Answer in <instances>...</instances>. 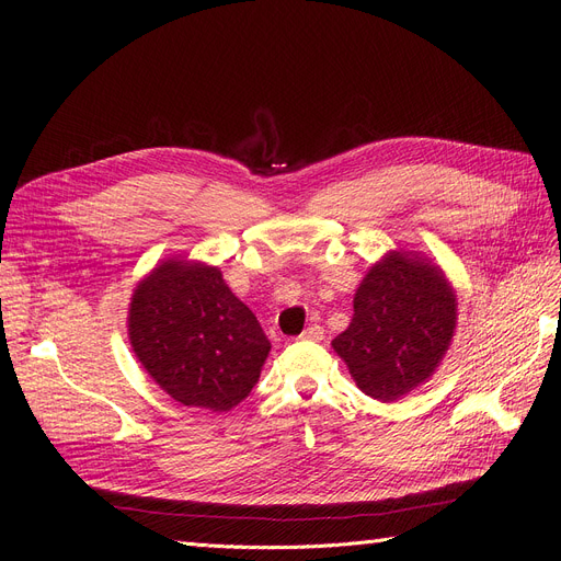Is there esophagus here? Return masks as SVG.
Returning a JSON list of instances; mask_svg holds the SVG:
<instances>
[{"instance_id": "1", "label": "esophagus", "mask_w": 561, "mask_h": 561, "mask_svg": "<svg viewBox=\"0 0 561 561\" xmlns=\"http://www.w3.org/2000/svg\"><path fill=\"white\" fill-rule=\"evenodd\" d=\"M322 336H325V330L320 325H309L299 334V339H304V342H322Z\"/></svg>"}]
</instances>
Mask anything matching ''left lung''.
Masks as SVG:
<instances>
[{
    "label": "left lung",
    "mask_w": 561,
    "mask_h": 561,
    "mask_svg": "<svg viewBox=\"0 0 561 561\" xmlns=\"http://www.w3.org/2000/svg\"><path fill=\"white\" fill-rule=\"evenodd\" d=\"M456 309L443 268L421 252L388 250L355 290L351 325L332 348L365 396L393 402L435 375L451 346Z\"/></svg>",
    "instance_id": "obj_1"
}]
</instances>
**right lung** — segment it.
I'll return each instance as SVG.
<instances>
[{"mask_svg": "<svg viewBox=\"0 0 561 561\" xmlns=\"http://www.w3.org/2000/svg\"><path fill=\"white\" fill-rule=\"evenodd\" d=\"M128 339L147 375L175 402L229 412L260 381L271 351L257 318L222 271L168 257L135 285Z\"/></svg>", "mask_w": 561, "mask_h": 561, "instance_id": "add662e5", "label": "right lung"}]
</instances>
